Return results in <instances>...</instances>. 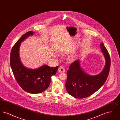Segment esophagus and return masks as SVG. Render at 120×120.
Returning <instances> with one entry per match:
<instances>
[{"label":"esophagus","mask_w":120,"mask_h":120,"mask_svg":"<svg viewBox=\"0 0 120 120\" xmlns=\"http://www.w3.org/2000/svg\"><path fill=\"white\" fill-rule=\"evenodd\" d=\"M58 71L59 72H65V69L63 67V66H60L58 69Z\"/></svg>","instance_id":"obj_1"}]
</instances>
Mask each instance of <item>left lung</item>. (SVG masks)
Returning a JSON list of instances; mask_svg holds the SVG:
<instances>
[{
	"label": "left lung",
	"instance_id": "obj_1",
	"mask_svg": "<svg viewBox=\"0 0 120 120\" xmlns=\"http://www.w3.org/2000/svg\"><path fill=\"white\" fill-rule=\"evenodd\" d=\"M100 48L106 60V65L99 74L92 76L86 73L81 68L80 61L77 60L69 66L67 71L66 90L69 94L77 98L90 96L98 91L105 82L109 75L111 66L110 57L107 49L102 43Z\"/></svg>",
	"mask_w": 120,
	"mask_h": 120
}]
</instances>
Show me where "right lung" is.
Listing matches in <instances>:
<instances>
[{"mask_svg":"<svg viewBox=\"0 0 120 120\" xmlns=\"http://www.w3.org/2000/svg\"><path fill=\"white\" fill-rule=\"evenodd\" d=\"M34 33L31 31L26 32L15 43L11 49L10 62L13 74L19 85L25 91L35 94L47 89L51 82V77L56 74L58 66L52 68L44 65L36 69H30L22 65L19 56L20 46L22 41Z\"/></svg>","mask_w":120,"mask_h":120,"instance_id":"obj_1","label":"right lung"}]
</instances>
